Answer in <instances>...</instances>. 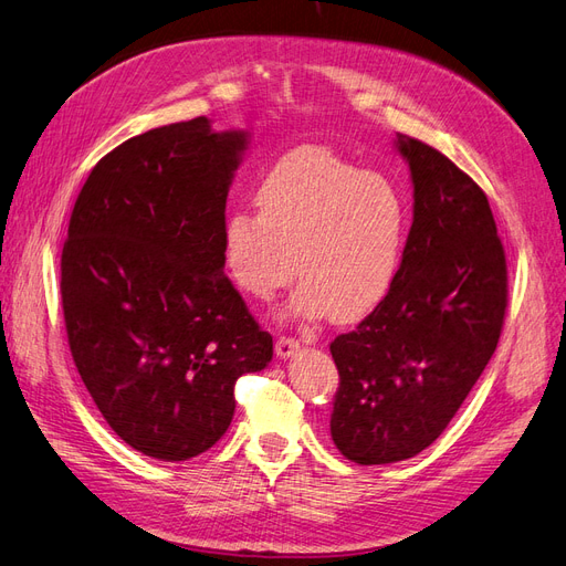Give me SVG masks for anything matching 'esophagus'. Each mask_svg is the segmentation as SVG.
<instances>
[{
    "instance_id": "34e87169",
    "label": "esophagus",
    "mask_w": 566,
    "mask_h": 566,
    "mask_svg": "<svg viewBox=\"0 0 566 566\" xmlns=\"http://www.w3.org/2000/svg\"><path fill=\"white\" fill-rule=\"evenodd\" d=\"M297 352H300V342H297L295 337L281 335V337L276 339V354H279L281 358H290V356H295Z\"/></svg>"
}]
</instances>
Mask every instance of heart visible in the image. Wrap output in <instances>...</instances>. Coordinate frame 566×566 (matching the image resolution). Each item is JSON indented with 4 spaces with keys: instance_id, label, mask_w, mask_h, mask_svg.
<instances>
[{
    "instance_id": "heart-1",
    "label": "heart",
    "mask_w": 566,
    "mask_h": 566,
    "mask_svg": "<svg viewBox=\"0 0 566 566\" xmlns=\"http://www.w3.org/2000/svg\"><path fill=\"white\" fill-rule=\"evenodd\" d=\"M254 208L224 227L227 269L248 295L269 300L297 269L290 316L354 321L385 300L406 238V200L389 177L302 146L266 169Z\"/></svg>"
}]
</instances>
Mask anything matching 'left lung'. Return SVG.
Wrapping results in <instances>:
<instances>
[{
	"mask_svg": "<svg viewBox=\"0 0 566 566\" xmlns=\"http://www.w3.org/2000/svg\"><path fill=\"white\" fill-rule=\"evenodd\" d=\"M413 224L385 300L337 335L331 434L358 465L413 458L447 430L499 345L505 250L486 193L443 153L406 134Z\"/></svg>",
	"mask_w": 566,
	"mask_h": 566,
	"instance_id": "1",
	"label": "left lung"
}]
</instances>
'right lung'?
I'll return each instance as SVG.
<instances>
[{"mask_svg": "<svg viewBox=\"0 0 566 566\" xmlns=\"http://www.w3.org/2000/svg\"><path fill=\"white\" fill-rule=\"evenodd\" d=\"M248 132L208 117L150 129L101 158L61 254L67 345L113 432L177 462L229 430L235 380L273 339L224 273L227 196Z\"/></svg>", "mask_w": 566, "mask_h": 566, "instance_id": "1", "label": "right lung"}]
</instances>
